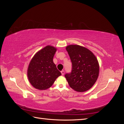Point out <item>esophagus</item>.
<instances>
[{
    "label": "esophagus",
    "instance_id": "1",
    "mask_svg": "<svg viewBox=\"0 0 124 124\" xmlns=\"http://www.w3.org/2000/svg\"><path fill=\"white\" fill-rule=\"evenodd\" d=\"M61 73H62V76H63V75H64V74H65V71L63 70H62L61 71Z\"/></svg>",
    "mask_w": 124,
    "mask_h": 124
}]
</instances>
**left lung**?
<instances>
[{
  "label": "left lung",
  "mask_w": 124,
  "mask_h": 124,
  "mask_svg": "<svg viewBox=\"0 0 124 124\" xmlns=\"http://www.w3.org/2000/svg\"><path fill=\"white\" fill-rule=\"evenodd\" d=\"M66 50L72 62L71 72L65 76L70 87L78 92L88 91L99 76L98 60L91 51L78 45H69Z\"/></svg>",
  "instance_id": "8db88e82"
}]
</instances>
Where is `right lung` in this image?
I'll return each mask as SVG.
<instances>
[{
  "mask_svg": "<svg viewBox=\"0 0 124 124\" xmlns=\"http://www.w3.org/2000/svg\"><path fill=\"white\" fill-rule=\"evenodd\" d=\"M57 49L47 46L34 55L27 70L29 81L35 88L46 90L53 84L61 73L53 62V57Z\"/></svg>",
  "mask_w": 124,
  "mask_h": 124,
  "instance_id": "1",
  "label": "right lung"
}]
</instances>
